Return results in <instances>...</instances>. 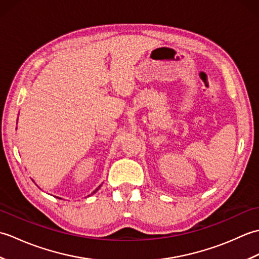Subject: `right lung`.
<instances>
[{
  "mask_svg": "<svg viewBox=\"0 0 259 259\" xmlns=\"http://www.w3.org/2000/svg\"><path fill=\"white\" fill-rule=\"evenodd\" d=\"M100 187H101V186H99V187H98V188H97V189H96V190H95V191H93V192H92V194H91V195H93V194H96V192H97V191H98V190H99V188H100ZM60 199H61V198H60Z\"/></svg>",
  "mask_w": 259,
  "mask_h": 259,
  "instance_id": "1",
  "label": "right lung"
}]
</instances>
